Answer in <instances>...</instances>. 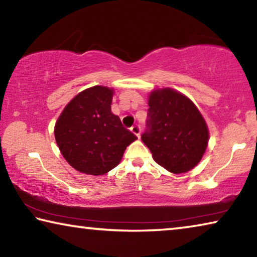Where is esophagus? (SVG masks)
<instances>
[{
	"label": "esophagus",
	"mask_w": 257,
	"mask_h": 257,
	"mask_svg": "<svg viewBox=\"0 0 257 257\" xmlns=\"http://www.w3.org/2000/svg\"><path fill=\"white\" fill-rule=\"evenodd\" d=\"M130 130H132V133L136 135V136L139 138L141 137V125L139 124H135L133 125L132 128H130Z\"/></svg>",
	"instance_id": "obj_1"
}]
</instances>
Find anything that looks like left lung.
<instances>
[{
    "label": "left lung",
    "instance_id": "8db88e82",
    "mask_svg": "<svg viewBox=\"0 0 257 257\" xmlns=\"http://www.w3.org/2000/svg\"><path fill=\"white\" fill-rule=\"evenodd\" d=\"M149 106L142 141L155 162L172 173L196 167L205 153L208 129L195 104L175 89L162 88L151 93Z\"/></svg>",
    "mask_w": 257,
    "mask_h": 257
}]
</instances>
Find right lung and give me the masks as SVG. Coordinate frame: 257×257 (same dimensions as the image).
I'll return each mask as SVG.
<instances>
[{
  "mask_svg": "<svg viewBox=\"0 0 257 257\" xmlns=\"http://www.w3.org/2000/svg\"><path fill=\"white\" fill-rule=\"evenodd\" d=\"M113 89L94 86L73 97L55 123L56 144L67 162L86 175H105L137 139L111 112Z\"/></svg>",
  "mask_w": 257,
  "mask_h": 257,
  "instance_id": "1",
  "label": "right lung"
}]
</instances>
